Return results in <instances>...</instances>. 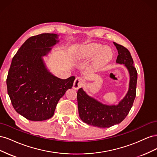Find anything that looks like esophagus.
<instances>
[{
	"mask_svg": "<svg viewBox=\"0 0 157 157\" xmlns=\"http://www.w3.org/2000/svg\"><path fill=\"white\" fill-rule=\"evenodd\" d=\"M83 80L82 79L80 78V77H77L76 78L75 80L74 81L73 83V89L75 90H78V88H81L83 86Z\"/></svg>",
	"mask_w": 157,
	"mask_h": 157,
	"instance_id": "esophagus-1",
	"label": "esophagus"
}]
</instances>
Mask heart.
<instances>
[{"instance_id":"1","label":"heart","mask_w":157,"mask_h":157,"mask_svg":"<svg viewBox=\"0 0 157 157\" xmlns=\"http://www.w3.org/2000/svg\"><path fill=\"white\" fill-rule=\"evenodd\" d=\"M94 56V65L97 67H103L111 60L113 52L110 48L98 43L88 44L80 51V58L82 59H89Z\"/></svg>"}]
</instances>
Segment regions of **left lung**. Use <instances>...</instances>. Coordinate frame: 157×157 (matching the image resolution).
<instances>
[{
	"label": "left lung",
	"instance_id": "obj_1",
	"mask_svg": "<svg viewBox=\"0 0 157 157\" xmlns=\"http://www.w3.org/2000/svg\"><path fill=\"white\" fill-rule=\"evenodd\" d=\"M118 50L117 63L124 64L129 71V90L117 105H107L90 97L82 88L77 92L79 117L86 124L99 128H109L121 123L129 113L136 96L137 73L130 52L124 46L114 42Z\"/></svg>",
	"mask_w": 157,
	"mask_h": 157
}]
</instances>
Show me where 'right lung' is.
<instances>
[{"label":"right lung","mask_w":157,"mask_h":157,"mask_svg":"<svg viewBox=\"0 0 157 157\" xmlns=\"http://www.w3.org/2000/svg\"><path fill=\"white\" fill-rule=\"evenodd\" d=\"M50 33L33 36L13 57L6 78L7 90L16 111L32 121L53 117L59 99L72 88L75 77L61 79L45 67L42 56L59 40Z\"/></svg>","instance_id":"obj_1"}]
</instances>
